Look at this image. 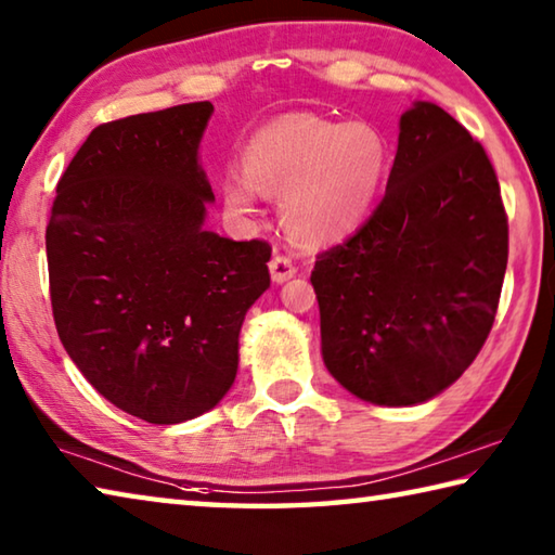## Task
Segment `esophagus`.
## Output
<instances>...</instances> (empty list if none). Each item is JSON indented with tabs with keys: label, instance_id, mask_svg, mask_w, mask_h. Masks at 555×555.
<instances>
[{
	"label": "esophagus",
	"instance_id": "34e87169",
	"mask_svg": "<svg viewBox=\"0 0 555 555\" xmlns=\"http://www.w3.org/2000/svg\"><path fill=\"white\" fill-rule=\"evenodd\" d=\"M269 271H271V279H274L276 284H284V281L296 276L298 269L288 257L276 255V257H271V261H269Z\"/></svg>",
	"mask_w": 555,
	"mask_h": 555
}]
</instances>
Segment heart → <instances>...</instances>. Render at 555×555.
I'll list each match as a JSON object with an SVG mask.
<instances>
[{"label":"heart","instance_id":"1","mask_svg":"<svg viewBox=\"0 0 555 555\" xmlns=\"http://www.w3.org/2000/svg\"><path fill=\"white\" fill-rule=\"evenodd\" d=\"M242 176L220 185L224 210L249 218L255 191L279 195L286 232L300 244L345 237L372 212L389 171V144L367 121L288 115L261 127L242 149Z\"/></svg>","mask_w":555,"mask_h":555}]
</instances>
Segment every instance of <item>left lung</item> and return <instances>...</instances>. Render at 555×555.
Here are the masks:
<instances>
[{
  "mask_svg": "<svg viewBox=\"0 0 555 555\" xmlns=\"http://www.w3.org/2000/svg\"><path fill=\"white\" fill-rule=\"evenodd\" d=\"M506 255V212L482 144L443 107L413 102L377 210L315 259L327 372L377 406L438 397L492 331Z\"/></svg>",
  "mask_w": 555,
  "mask_h": 555,
  "instance_id": "left-lung-1",
  "label": "left lung"
}]
</instances>
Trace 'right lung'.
I'll use <instances>...</instances> for the list:
<instances>
[{
  "label": "right lung",
  "instance_id": "add662e5",
  "mask_svg": "<svg viewBox=\"0 0 555 555\" xmlns=\"http://www.w3.org/2000/svg\"><path fill=\"white\" fill-rule=\"evenodd\" d=\"M210 115V102H191L92 129L46 228L65 352L109 403L158 426L230 391L244 315L271 281L267 242L203 228L215 201L198 162Z\"/></svg>",
  "mask_w": 555,
  "mask_h": 555
}]
</instances>
